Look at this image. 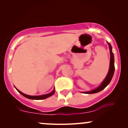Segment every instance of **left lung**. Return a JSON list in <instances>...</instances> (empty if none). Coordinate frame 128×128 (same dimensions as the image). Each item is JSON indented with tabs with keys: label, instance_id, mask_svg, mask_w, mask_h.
I'll list each match as a JSON object with an SVG mask.
<instances>
[{
	"label": "left lung",
	"instance_id": "8db88e82",
	"mask_svg": "<svg viewBox=\"0 0 128 128\" xmlns=\"http://www.w3.org/2000/svg\"><path fill=\"white\" fill-rule=\"evenodd\" d=\"M110 48V68L109 71H108V74L105 78V79L102 81V82L100 84V85L97 87L96 88L92 90L89 91V92H82L83 93L85 94H94L100 91H102V90L105 88L106 86L109 84L110 82H111V79L112 78V76L114 75V70H115V67H114V54L112 52V47H111V44H110V42H107Z\"/></svg>",
	"mask_w": 128,
	"mask_h": 128
}]
</instances>
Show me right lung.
<instances>
[{
	"mask_svg": "<svg viewBox=\"0 0 128 128\" xmlns=\"http://www.w3.org/2000/svg\"><path fill=\"white\" fill-rule=\"evenodd\" d=\"M16 88L19 92H20V94H21L22 95H23V96H24L25 98H28V99H32V100H42V99H46V98H49L50 96H52V95L54 94V92H55V88H54V90H53L52 92H51L50 93L46 94L41 95V96H30V95H28V94H26L23 93V92H20V91H19L18 90L17 88Z\"/></svg>",
	"mask_w": 128,
	"mask_h": 128,
	"instance_id": "right-lung-1",
	"label": "right lung"
}]
</instances>
